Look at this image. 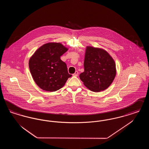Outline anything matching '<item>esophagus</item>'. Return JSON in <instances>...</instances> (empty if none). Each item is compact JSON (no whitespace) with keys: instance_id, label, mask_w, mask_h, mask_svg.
Segmentation results:
<instances>
[{"instance_id":"obj_1","label":"esophagus","mask_w":149,"mask_h":149,"mask_svg":"<svg viewBox=\"0 0 149 149\" xmlns=\"http://www.w3.org/2000/svg\"><path fill=\"white\" fill-rule=\"evenodd\" d=\"M73 76H74V77H77L78 75V71H76L75 72H74V74H73V75H72Z\"/></svg>"}]
</instances>
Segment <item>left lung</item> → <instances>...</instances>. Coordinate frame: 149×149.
Here are the masks:
<instances>
[{"mask_svg":"<svg viewBox=\"0 0 149 149\" xmlns=\"http://www.w3.org/2000/svg\"><path fill=\"white\" fill-rule=\"evenodd\" d=\"M84 71L79 75L84 85L94 92L106 90L116 75L113 58L104 49L86 46L84 61Z\"/></svg>","mask_w":149,"mask_h":149,"instance_id":"obj_1","label":"left lung"}]
</instances>
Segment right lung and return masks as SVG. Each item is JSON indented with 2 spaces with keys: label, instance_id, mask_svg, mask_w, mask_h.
Here are the masks:
<instances>
[{
  "label": "right lung",
  "instance_id": "right-lung-1",
  "mask_svg": "<svg viewBox=\"0 0 149 149\" xmlns=\"http://www.w3.org/2000/svg\"><path fill=\"white\" fill-rule=\"evenodd\" d=\"M68 49L60 42L45 43L36 51L29 60V68L36 84L43 91L55 92L71 77L60 56Z\"/></svg>",
  "mask_w": 149,
  "mask_h": 149
}]
</instances>
